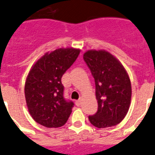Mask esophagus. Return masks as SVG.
<instances>
[{
	"mask_svg": "<svg viewBox=\"0 0 155 155\" xmlns=\"http://www.w3.org/2000/svg\"><path fill=\"white\" fill-rule=\"evenodd\" d=\"M75 104H76L77 106H80L81 104V99H79L78 100H76L75 102Z\"/></svg>",
	"mask_w": 155,
	"mask_h": 155,
	"instance_id": "1",
	"label": "esophagus"
}]
</instances>
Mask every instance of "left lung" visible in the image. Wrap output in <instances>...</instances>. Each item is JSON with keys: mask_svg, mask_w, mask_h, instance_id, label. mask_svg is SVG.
<instances>
[{"mask_svg": "<svg viewBox=\"0 0 155 155\" xmlns=\"http://www.w3.org/2000/svg\"><path fill=\"white\" fill-rule=\"evenodd\" d=\"M83 59L94 78L98 100V111L89 116V120L99 129L118 124L131 102V82L126 70L108 51L90 50Z\"/></svg>", "mask_w": 155, "mask_h": 155, "instance_id": "8db88e82", "label": "left lung"}]
</instances>
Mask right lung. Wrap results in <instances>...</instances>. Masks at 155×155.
<instances>
[{
  "instance_id": "add662e5",
  "label": "right lung",
  "mask_w": 155,
  "mask_h": 155,
  "mask_svg": "<svg viewBox=\"0 0 155 155\" xmlns=\"http://www.w3.org/2000/svg\"><path fill=\"white\" fill-rule=\"evenodd\" d=\"M80 50L59 48L46 53L32 67L25 84L29 112L37 123L47 128L63 126L74 104L64 97L61 78L78 58Z\"/></svg>"
}]
</instances>
